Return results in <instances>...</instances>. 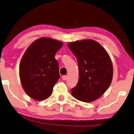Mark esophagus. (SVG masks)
Instances as JSON below:
<instances>
[{
  "mask_svg": "<svg viewBox=\"0 0 134 134\" xmlns=\"http://www.w3.org/2000/svg\"><path fill=\"white\" fill-rule=\"evenodd\" d=\"M62 79H63V80H64V81L66 80L67 79V76H66V75H64V76H62Z\"/></svg>",
  "mask_w": 134,
  "mask_h": 134,
  "instance_id": "34e87169",
  "label": "esophagus"
}]
</instances>
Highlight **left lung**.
<instances>
[{"instance_id":"left-lung-1","label":"left lung","mask_w":134,"mask_h":134,"mask_svg":"<svg viewBox=\"0 0 134 134\" xmlns=\"http://www.w3.org/2000/svg\"><path fill=\"white\" fill-rule=\"evenodd\" d=\"M69 48L76 56L79 67L78 84L71 95L82 102H92L106 91L112 82L113 67L105 49L92 39L70 42Z\"/></svg>"}]
</instances>
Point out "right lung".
<instances>
[{"label": "right lung", "mask_w": 134, "mask_h": 134, "mask_svg": "<svg viewBox=\"0 0 134 134\" xmlns=\"http://www.w3.org/2000/svg\"><path fill=\"white\" fill-rule=\"evenodd\" d=\"M61 41L41 37L32 43L19 65L20 80L24 91L31 98L44 100L50 97L60 78L55 54L63 46Z\"/></svg>", "instance_id": "right-lung-1"}]
</instances>
